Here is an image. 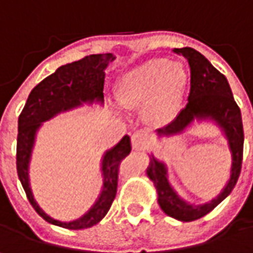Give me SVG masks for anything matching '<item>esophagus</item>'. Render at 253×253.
I'll return each mask as SVG.
<instances>
[{"mask_svg":"<svg viewBox=\"0 0 253 253\" xmlns=\"http://www.w3.org/2000/svg\"><path fill=\"white\" fill-rule=\"evenodd\" d=\"M150 141V134L144 130H137L131 135V145L133 150H143L147 147V144Z\"/></svg>","mask_w":253,"mask_h":253,"instance_id":"1","label":"esophagus"}]
</instances>
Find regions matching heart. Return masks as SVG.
Here are the masks:
<instances>
[{"instance_id": "obj_1", "label": "heart", "mask_w": 253, "mask_h": 253, "mask_svg": "<svg viewBox=\"0 0 253 253\" xmlns=\"http://www.w3.org/2000/svg\"><path fill=\"white\" fill-rule=\"evenodd\" d=\"M186 80V71L179 63L151 58L119 78L116 99L125 109L144 106L145 122L164 127L178 116Z\"/></svg>"}]
</instances>
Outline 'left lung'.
Wrapping results in <instances>:
<instances>
[{"mask_svg":"<svg viewBox=\"0 0 253 253\" xmlns=\"http://www.w3.org/2000/svg\"><path fill=\"white\" fill-rule=\"evenodd\" d=\"M176 54H182L190 67V92L185 109L168 126L158 128L160 137L182 134L195 120H211L222 130L231 151V175L225 187L218 196L205 205H192L173 190L168 180V169L164 162L150 155L147 176L154 182L158 193V205L162 211L179 221H195L221 203L232 192L242 165L244 151V128L241 110L234 100L227 78L211 66L202 53L192 47L175 48Z\"/></svg>","mask_w":253,"mask_h":253,"instance_id":"left-lung-1","label":"left lung"}]
</instances>
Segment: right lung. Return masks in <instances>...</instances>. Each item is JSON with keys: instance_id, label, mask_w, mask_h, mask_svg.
<instances>
[{"instance_id": "add662e5", "label": "right lung", "mask_w": 253, "mask_h": 253, "mask_svg": "<svg viewBox=\"0 0 253 253\" xmlns=\"http://www.w3.org/2000/svg\"><path fill=\"white\" fill-rule=\"evenodd\" d=\"M112 53L91 54L58 67L56 73L46 77L29 93L25 108L18 119V141H16V170L28 200L36 213L50 224L68 230L89 228L106 215L118 192L120 164L131 151L130 137L125 135L113 148L108 150L102 158L103 186L95 205L75 221L63 222L51 218L44 213L33 199L29 183V162L36 133L43 122L50 120L61 112L78 108L84 103L103 102L105 70L113 61Z\"/></svg>"}]
</instances>
